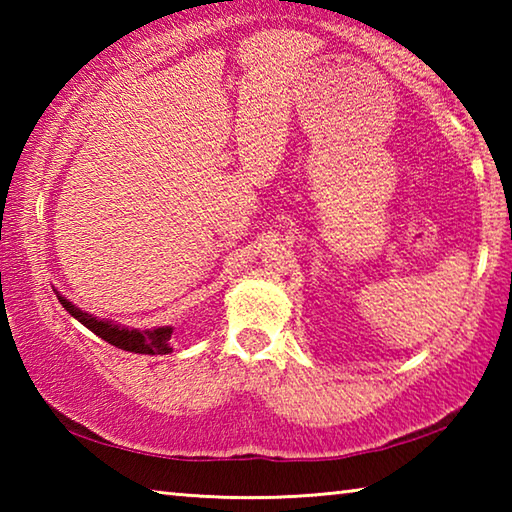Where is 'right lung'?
<instances>
[{
  "label": "right lung",
  "instance_id": "add662e5",
  "mask_svg": "<svg viewBox=\"0 0 512 512\" xmlns=\"http://www.w3.org/2000/svg\"><path fill=\"white\" fill-rule=\"evenodd\" d=\"M56 291V289H54ZM56 296L60 300L69 314H72L81 325H85L99 336V339L108 341L110 345H115L119 350L126 352H135V354H169L173 352L171 348V334L173 327L171 325H162V327H151V329H133L126 325H119L117 320H108V318H99L94 314H88L69 302L65 296H60L56 291Z\"/></svg>",
  "mask_w": 512,
  "mask_h": 512
}]
</instances>
